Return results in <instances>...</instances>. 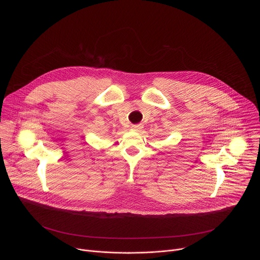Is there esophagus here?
Segmentation results:
<instances>
[{
    "label": "esophagus",
    "mask_w": 260,
    "mask_h": 260,
    "mask_svg": "<svg viewBox=\"0 0 260 260\" xmlns=\"http://www.w3.org/2000/svg\"><path fill=\"white\" fill-rule=\"evenodd\" d=\"M142 128H143L142 124H134L132 126V131H134V132H140Z\"/></svg>",
    "instance_id": "1"
}]
</instances>
